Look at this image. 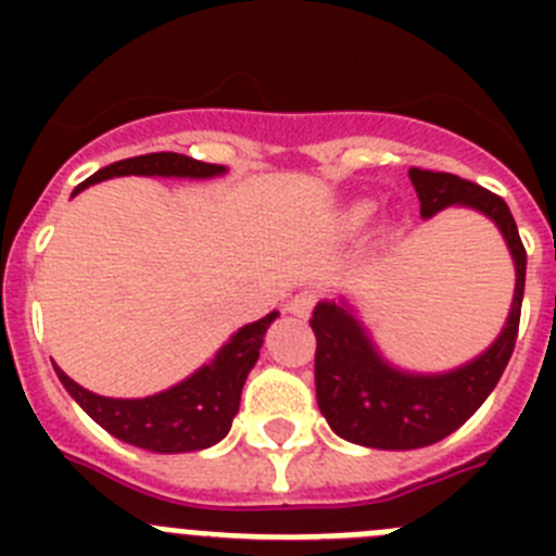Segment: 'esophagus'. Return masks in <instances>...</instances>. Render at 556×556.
<instances>
[{"instance_id": "34e87169", "label": "esophagus", "mask_w": 556, "mask_h": 556, "mask_svg": "<svg viewBox=\"0 0 556 556\" xmlns=\"http://www.w3.org/2000/svg\"><path fill=\"white\" fill-rule=\"evenodd\" d=\"M314 303H317V294L314 292H298L294 298H289L287 303V312L294 314V317H308L314 308Z\"/></svg>"}]
</instances>
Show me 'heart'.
<instances>
[{"mask_svg": "<svg viewBox=\"0 0 556 556\" xmlns=\"http://www.w3.org/2000/svg\"><path fill=\"white\" fill-rule=\"evenodd\" d=\"M372 211H376V205H372V203H356L345 214V223L351 225V228H358V225H365L367 219L372 217Z\"/></svg>", "mask_w": 556, "mask_h": 556, "instance_id": "1", "label": "heart"}]
</instances>
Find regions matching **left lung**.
Instances as JSON below:
<instances>
[{"label": "left lung", "instance_id": "left-lung-1", "mask_svg": "<svg viewBox=\"0 0 556 556\" xmlns=\"http://www.w3.org/2000/svg\"><path fill=\"white\" fill-rule=\"evenodd\" d=\"M409 178L426 219L448 205H468L498 225L515 262V298L507 326L493 345L468 365L437 376L404 372L384 362L345 301L317 303L308 320L317 337V406L342 440L381 451H412L440 443L484 404L515 351L527 283V250L509 205L498 194L451 172L412 166Z\"/></svg>", "mask_w": 556, "mask_h": 556}]
</instances>
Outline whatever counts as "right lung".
<instances>
[{
    "label": "right lung",
    "instance_id": "right-lung-1",
    "mask_svg": "<svg viewBox=\"0 0 556 556\" xmlns=\"http://www.w3.org/2000/svg\"><path fill=\"white\" fill-rule=\"evenodd\" d=\"M225 166L205 164V161L189 159L180 152H150L136 159L116 161L105 169L94 172L75 189L100 184L108 178L122 175H150V178H214L223 175ZM278 312L267 314L262 320L239 328L233 337L217 351L208 365L191 372L186 381L169 387L150 397H102L83 390L77 381L66 376L55 365L61 384L75 397L94 424H100L108 434L136 448L155 451V454H184V451H203L219 443L230 431L239 397L248 372L253 370L258 351L264 345V333L273 326Z\"/></svg>",
    "mask_w": 556,
    "mask_h": 556
}]
</instances>
